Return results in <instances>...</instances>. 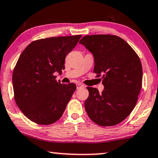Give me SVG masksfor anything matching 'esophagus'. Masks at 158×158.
I'll use <instances>...</instances> for the list:
<instances>
[{
  "label": "esophagus",
  "instance_id": "34e87169",
  "mask_svg": "<svg viewBox=\"0 0 158 158\" xmlns=\"http://www.w3.org/2000/svg\"><path fill=\"white\" fill-rule=\"evenodd\" d=\"M84 87V85L82 84V83H77V89H81V88H83Z\"/></svg>",
  "mask_w": 158,
  "mask_h": 158
}]
</instances>
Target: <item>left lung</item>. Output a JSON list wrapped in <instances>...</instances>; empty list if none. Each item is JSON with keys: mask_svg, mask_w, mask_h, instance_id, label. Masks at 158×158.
Wrapping results in <instances>:
<instances>
[{"mask_svg": "<svg viewBox=\"0 0 158 158\" xmlns=\"http://www.w3.org/2000/svg\"><path fill=\"white\" fill-rule=\"evenodd\" d=\"M93 53L94 72L102 77L104 90L87 87L89 117L103 127L116 125L131 114L142 85L141 60L130 44L115 35H87L80 41Z\"/></svg>", "mask_w": 158, "mask_h": 158, "instance_id": "1", "label": "left lung"}]
</instances>
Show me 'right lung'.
Wrapping results in <instances>:
<instances>
[{
  "mask_svg": "<svg viewBox=\"0 0 158 158\" xmlns=\"http://www.w3.org/2000/svg\"><path fill=\"white\" fill-rule=\"evenodd\" d=\"M81 36L35 40L19 56L12 75L14 97L19 110L35 123L51 124L63 115L76 85L58 82L55 73L64 69L66 56Z\"/></svg>",
  "mask_w": 158,
  "mask_h": 158,
  "instance_id": "right-lung-1",
  "label": "right lung"
}]
</instances>
